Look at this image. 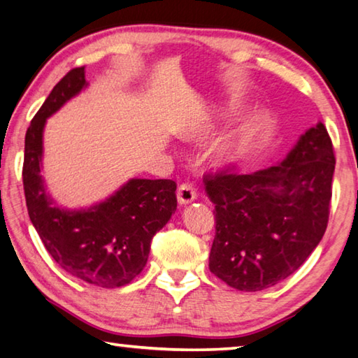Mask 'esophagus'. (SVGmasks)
Returning a JSON list of instances; mask_svg holds the SVG:
<instances>
[{
  "label": "esophagus",
  "instance_id": "obj_1",
  "mask_svg": "<svg viewBox=\"0 0 358 358\" xmlns=\"http://www.w3.org/2000/svg\"><path fill=\"white\" fill-rule=\"evenodd\" d=\"M177 199L181 206H186L197 199V192L191 185H181L177 191Z\"/></svg>",
  "mask_w": 358,
  "mask_h": 358
}]
</instances>
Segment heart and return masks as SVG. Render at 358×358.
I'll return each mask as SVG.
<instances>
[{"label":"heart","mask_w":358,"mask_h":358,"mask_svg":"<svg viewBox=\"0 0 358 358\" xmlns=\"http://www.w3.org/2000/svg\"><path fill=\"white\" fill-rule=\"evenodd\" d=\"M214 129H216V125L213 123V115H205L203 119H199L183 128L181 136L189 142H203L211 138ZM255 134L257 127L252 123H245V125L238 127L231 133L220 138L208 153V161H210L211 167L225 172L241 164V161L250 150Z\"/></svg>","instance_id":"obj_1"}]
</instances>
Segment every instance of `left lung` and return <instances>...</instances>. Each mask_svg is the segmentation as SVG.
Masks as SVG:
<instances>
[{
  "instance_id": "8db88e82",
  "label": "left lung",
  "mask_w": 358,
  "mask_h": 358,
  "mask_svg": "<svg viewBox=\"0 0 358 358\" xmlns=\"http://www.w3.org/2000/svg\"><path fill=\"white\" fill-rule=\"evenodd\" d=\"M334 172L332 141L317 122L275 166L206 178L216 217L213 274L250 292L294 274L326 233Z\"/></svg>"
}]
</instances>
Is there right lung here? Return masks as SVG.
<instances>
[{"instance_id":"1","label":"right lung","mask_w":358,"mask_h":358,"mask_svg":"<svg viewBox=\"0 0 358 358\" xmlns=\"http://www.w3.org/2000/svg\"><path fill=\"white\" fill-rule=\"evenodd\" d=\"M87 84L84 67L70 70L32 119L24 138L26 206L45 249L64 271L95 287L119 288L145 268L152 238L177 210V183L129 178L105 200L78 210L51 197L42 177L45 123Z\"/></svg>"}]
</instances>
